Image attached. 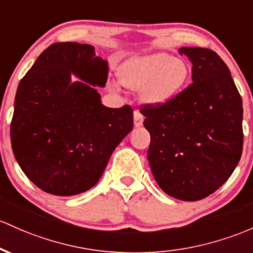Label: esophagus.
<instances>
[{
	"instance_id": "obj_1",
	"label": "esophagus",
	"mask_w": 253,
	"mask_h": 253,
	"mask_svg": "<svg viewBox=\"0 0 253 253\" xmlns=\"http://www.w3.org/2000/svg\"><path fill=\"white\" fill-rule=\"evenodd\" d=\"M133 118H134V126L135 127H140L141 125H143L144 116L141 115V114L138 112V110H135L134 114H133Z\"/></svg>"
}]
</instances>
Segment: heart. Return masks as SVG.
Here are the masks:
<instances>
[{"mask_svg": "<svg viewBox=\"0 0 253 253\" xmlns=\"http://www.w3.org/2000/svg\"><path fill=\"white\" fill-rule=\"evenodd\" d=\"M187 67L168 54L133 57L119 68V80L131 90H141V98L151 105L168 103L187 79Z\"/></svg>", "mask_w": 253, "mask_h": 253, "instance_id": "obj_1", "label": "heart"}]
</instances>
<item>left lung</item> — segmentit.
I'll return each instance as SVG.
<instances>
[{
    "label": "left lung",
    "mask_w": 253,
    "mask_h": 253,
    "mask_svg": "<svg viewBox=\"0 0 253 253\" xmlns=\"http://www.w3.org/2000/svg\"><path fill=\"white\" fill-rule=\"evenodd\" d=\"M192 84L163 105L144 104L151 137L148 160L158 186L186 202L203 199L232 175L243 152V101L223 60L210 49L182 46Z\"/></svg>",
    "instance_id": "left-lung-1"
}]
</instances>
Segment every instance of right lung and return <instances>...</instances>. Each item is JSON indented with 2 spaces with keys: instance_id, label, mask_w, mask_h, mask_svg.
<instances>
[{
  "instance_id": "right-lung-1",
  "label": "right lung",
  "mask_w": 253,
  "mask_h": 253,
  "mask_svg": "<svg viewBox=\"0 0 253 253\" xmlns=\"http://www.w3.org/2000/svg\"><path fill=\"white\" fill-rule=\"evenodd\" d=\"M82 82L70 83V74ZM108 62L88 44L48 46L19 83L10 124L13 154L44 192L90 190L120 141L132 131L129 105L104 107L93 86H105Z\"/></svg>"
}]
</instances>
